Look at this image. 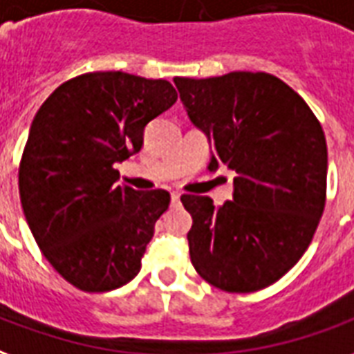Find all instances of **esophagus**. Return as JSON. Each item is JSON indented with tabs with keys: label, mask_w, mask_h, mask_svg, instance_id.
Here are the masks:
<instances>
[{
	"label": "esophagus",
	"mask_w": 354,
	"mask_h": 354,
	"mask_svg": "<svg viewBox=\"0 0 354 354\" xmlns=\"http://www.w3.org/2000/svg\"><path fill=\"white\" fill-rule=\"evenodd\" d=\"M179 202H180V194L179 192H174V194H171V203H174V205H177Z\"/></svg>",
	"instance_id": "1"
}]
</instances>
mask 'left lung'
<instances>
[{"mask_svg": "<svg viewBox=\"0 0 354 354\" xmlns=\"http://www.w3.org/2000/svg\"><path fill=\"white\" fill-rule=\"evenodd\" d=\"M180 102L213 147L209 171H236L234 198L183 194L200 277L226 292L279 281L313 239L326 202L328 151L313 111L270 73L175 77Z\"/></svg>", "mask_w": 354, "mask_h": 354, "instance_id": "8db88e82", "label": "left lung"}]
</instances>
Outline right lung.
Masks as SVG:
<instances>
[{"label":"right lung","instance_id":"1","mask_svg":"<svg viewBox=\"0 0 354 354\" xmlns=\"http://www.w3.org/2000/svg\"><path fill=\"white\" fill-rule=\"evenodd\" d=\"M177 102L171 82L122 71L66 81L33 118L18 190L41 252L84 292H107L141 270L169 192L117 185L120 164L141 151L151 120Z\"/></svg>","mask_w":354,"mask_h":354}]
</instances>
